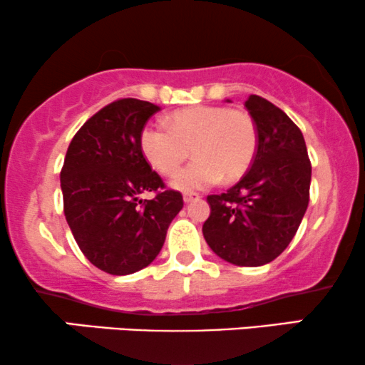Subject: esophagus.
<instances>
[{
	"mask_svg": "<svg viewBox=\"0 0 365 365\" xmlns=\"http://www.w3.org/2000/svg\"><path fill=\"white\" fill-rule=\"evenodd\" d=\"M182 200H184V203H191V201L200 200V196H197L196 192H186V195L182 196Z\"/></svg>",
	"mask_w": 365,
	"mask_h": 365,
	"instance_id": "34e87169",
	"label": "esophagus"
}]
</instances>
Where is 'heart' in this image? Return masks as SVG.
<instances>
[{"mask_svg": "<svg viewBox=\"0 0 365 365\" xmlns=\"http://www.w3.org/2000/svg\"><path fill=\"white\" fill-rule=\"evenodd\" d=\"M259 133L249 111L227 106H191L174 111L168 125H147L140 147L145 159L160 174H173L191 154L196 159L178 170L170 186L200 191L223 178L240 179L257 154Z\"/></svg>", "mask_w": 365, "mask_h": 365, "instance_id": "1", "label": "heart"}]
</instances>
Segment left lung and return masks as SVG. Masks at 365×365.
<instances>
[{
    "mask_svg": "<svg viewBox=\"0 0 365 365\" xmlns=\"http://www.w3.org/2000/svg\"><path fill=\"white\" fill-rule=\"evenodd\" d=\"M259 133L257 154L244 178L210 195L203 235L227 262L259 267L281 255L309 203L312 162L303 133L281 108L257 94L245 101Z\"/></svg>",
    "mask_w": 365,
    "mask_h": 365,
    "instance_id": "1",
    "label": "left lung"
}]
</instances>
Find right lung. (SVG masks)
Segmentation results:
<instances>
[{"label":"right lung","mask_w":365,"mask_h":365,"mask_svg":"<svg viewBox=\"0 0 365 365\" xmlns=\"http://www.w3.org/2000/svg\"><path fill=\"white\" fill-rule=\"evenodd\" d=\"M160 108L123 98L93 115L69 143L61 170L64 215L81 252L98 269L127 276L147 267L182 210L164 190L140 147L145 123ZM154 200H140L143 192Z\"/></svg>","instance_id":"add662e5"}]
</instances>
